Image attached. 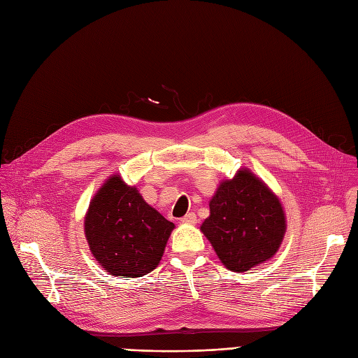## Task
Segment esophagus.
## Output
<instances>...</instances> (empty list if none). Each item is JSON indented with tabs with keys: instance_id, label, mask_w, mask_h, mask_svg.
Here are the masks:
<instances>
[{
	"instance_id": "34e87169",
	"label": "esophagus",
	"mask_w": 358,
	"mask_h": 358,
	"mask_svg": "<svg viewBox=\"0 0 358 358\" xmlns=\"http://www.w3.org/2000/svg\"><path fill=\"white\" fill-rule=\"evenodd\" d=\"M184 224H196L197 222V218H196V214L193 213H189L187 215H184V218L181 220Z\"/></svg>"
}]
</instances>
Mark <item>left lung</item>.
<instances>
[{"instance_id":"obj_1","label":"left lung","mask_w":358,"mask_h":358,"mask_svg":"<svg viewBox=\"0 0 358 358\" xmlns=\"http://www.w3.org/2000/svg\"><path fill=\"white\" fill-rule=\"evenodd\" d=\"M286 227L277 194L249 168H241L218 184L201 231L224 267L243 273L275 255Z\"/></svg>"}]
</instances>
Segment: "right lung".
I'll use <instances>...</instances> for the list:
<instances>
[{"instance_id":"1","label":"right lung","mask_w":358,"mask_h":358,"mask_svg":"<svg viewBox=\"0 0 358 358\" xmlns=\"http://www.w3.org/2000/svg\"><path fill=\"white\" fill-rule=\"evenodd\" d=\"M174 222L115 172L92 196L84 233L92 257L112 275L143 277L162 259Z\"/></svg>"}]
</instances>
